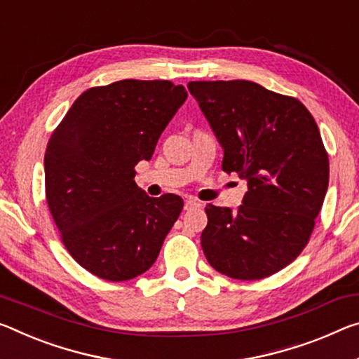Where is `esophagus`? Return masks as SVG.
<instances>
[{
	"label": "esophagus",
	"mask_w": 359,
	"mask_h": 359,
	"mask_svg": "<svg viewBox=\"0 0 359 359\" xmlns=\"http://www.w3.org/2000/svg\"><path fill=\"white\" fill-rule=\"evenodd\" d=\"M203 204L200 203V201H196V200H187L185 201V204H184V209L185 210H193V209H198V208H201Z\"/></svg>",
	"instance_id": "esophagus-1"
}]
</instances>
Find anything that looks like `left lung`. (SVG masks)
Returning a JSON list of instances; mask_svg holds the SVG:
<instances>
[{
  "label": "left lung",
  "instance_id": "obj_1",
  "mask_svg": "<svg viewBox=\"0 0 359 359\" xmlns=\"http://www.w3.org/2000/svg\"><path fill=\"white\" fill-rule=\"evenodd\" d=\"M189 90L224 149L222 169L248 182L238 209L206 208L203 252L222 275L262 280L310 240L329 184L320 129L302 102L257 83L190 81Z\"/></svg>",
  "mask_w": 359,
  "mask_h": 359
}]
</instances>
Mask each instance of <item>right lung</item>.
<instances>
[{"label": "right lung", "mask_w": 359, "mask_h": 359, "mask_svg": "<svg viewBox=\"0 0 359 359\" xmlns=\"http://www.w3.org/2000/svg\"><path fill=\"white\" fill-rule=\"evenodd\" d=\"M170 81L123 79L73 102L44 155L46 200L67 251L107 281H128L155 264L180 215L177 195L150 198L134 182L187 100Z\"/></svg>", "instance_id": "add662e5"}]
</instances>
